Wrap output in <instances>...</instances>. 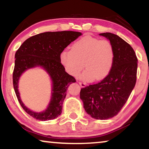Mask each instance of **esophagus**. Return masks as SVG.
I'll use <instances>...</instances> for the list:
<instances>
[{
    "instance_id": "esophagus-1",
    "label": "esophagus",
    "mask_w": 149,
    "mask_h": 149,
    "mask_svg": "<svg viewBox=\"0 0 149 149\" xmlns=\"http://www.w3.org/2000/svg\"><path fill=\"white\" fill-rule=\"evenodd\" d=\"M79 84L80 85V86L82 87H85L86 86V84L84 83V82H79Z\"/></svg>"
}]
</instances>
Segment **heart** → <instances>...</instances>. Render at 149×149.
I'll return each mask as SVG.
<instances>
[{"label": "heart", "mask_w": 149, "mask_h": 149, "mask_svg": "<svg viewBox=\"0 0 149 149\" xmlns=\"http://www.w3.org/2000/svg\"><path fill=\"white\" fill-rule=\"evenodd\" d=\"M115 50L107 40L85 36L75 42L69 51L62 52L60 61L65 72L77 77L85 68L81 75L84 81H100L109 74L114 63Z\"/></svg>", "instance_id": "1"}]
</instances>
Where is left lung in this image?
Masks as SVG:
<instances>
[{"label": "left lung", "mask_w": 149, "mask_h": 149, "mask_svg": "<svg viewBox=\"0 0 149 149\" xmlns=\"http://www.w3.org/2000/svg\"><path fill=\"white\" fill-rule=\"evenodd\" d=\"M99 35L113 44L114 63L102 81L81 89L80 99L87 114L105 120L117 115L131 95L136 84L138 60L133 48L119 36L110 32Z\"/></svg>", "instance_id": "obj_1"}]
</instances>
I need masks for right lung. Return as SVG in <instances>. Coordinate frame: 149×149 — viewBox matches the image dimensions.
<instances>
[{"mask_svg": "<svg viewBox=\"0 0 149 149\" xmlns=\"http://www.w3.org/2000/svg\"><path fill=\"white\" fill-rule=\"evenodd\" d=\"M81 34V32L74 31L40 33L28 38L16 51L13 72L14 89L23 109L34 119L48 121L56 119L62 113L68 87L76 81L65 71L60 63V55ZM37 67H42L49 74L52 81L49 104L46 110L40 112H33L24 104L18 91L19 79L23 73Z\"/></svg>", "mask_w": 149, "mask_h": 149, "instance_id": "add662e5", "label": "right lung"}]
</instances>
